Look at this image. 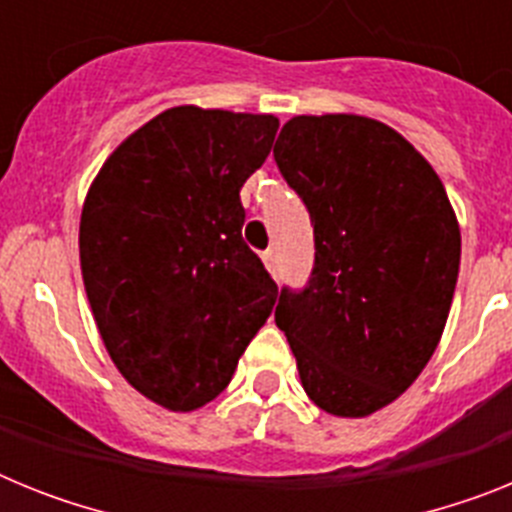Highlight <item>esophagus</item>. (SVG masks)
Masks as SVG:
<instances>
[{"instance_id": "obj_1", "label": "esophagus", "mask_w": 512, "mask_h": 512, "mask_svg": "<svg viewBox=\"0 0 512 512\" xmlns=\"http://www.w3.org/2000/svg\"><path fill=\"white\" fill-rule=\"evenodd\" d=\"M261 259H264L266 269H269L271 274H274V277H277V274H279V261H277V251H274V248H266V251L261 253Z\"/></svg>"}]
</instances>
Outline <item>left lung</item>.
Listing matches in <instances>:
<instances>
[{
    "mask_svg": "<svg viewBox=\"0 0 512 512\" xmlns=\"http://www.w3.org/2000/svg\"><path fill=\"white\" fill-rule=\"evenodd\" d=\"M274 161L315 233L310 279L282 287L274 320L307 397L364 418L408 390L441 341L459 223L433 166L372 117H292Z\"/></svg>",
    "mask_w": 512,
    "mask_h": 512,
    "instance_id": "8db88e82",
    "label": "left lung"
}]
</instances>
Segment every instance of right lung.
I'll list each match as a JSON object with an SVG mask.
<instances>
[{
  "label": "right lung",
  "mask_w": 512,
  "mask_h": 512,
  "mask_svg": "<svg viewBox=\"0 0 512 512\" xmlns=\"http://www.w3.org/2000/svg\"><path fill=\"white\" fill-rule=\"evenodd\" d=\"M274 115L171 107L104 161L81 210V277L120 374L169 410L202 408L274 310L277 284L243 241L241 187Z\"/></svg>",
  "instance_id": "add662e5"
}]
</instances>
